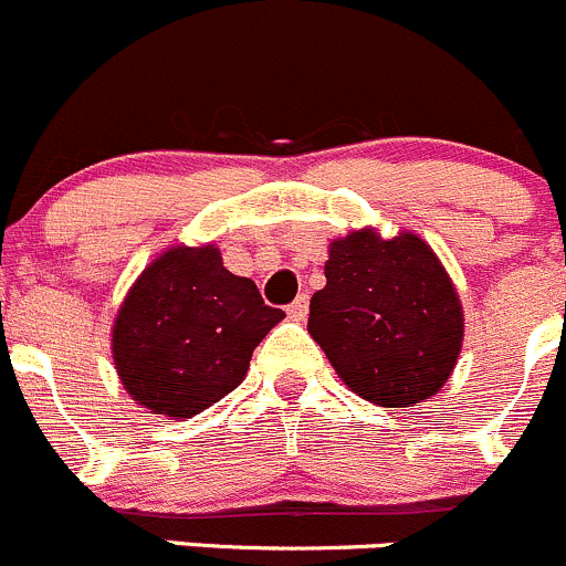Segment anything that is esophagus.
Masks as SVG:
<instances>
[{
  "instance_id": "obj_1",
  "label": "esophagus",
  "mask_w": 566,
  "mask_h": 566,
  "mask_svg": "<svg viewBox=\"0 0 566 566\" xmlns=\"http://www.w3.org/2000/svg\"><path fill=\"white\" fill-rule=\"evenodd\" d=\"M307 305H311V300H307V294H300L294 302L289 305V316L296 318V322H302V318L307 316Z\"/></svg>"
}]
</instances>
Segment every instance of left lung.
<instances>
[{"mask_svg": "<svg viewBox=\"0 0 566 566\" xmlns=\"http://www.w3.org/2000/svg\"><path fill=\"white\" fill-rule=\"evenodd\" d=\"M324 277L307 333L357 396L412 407L443 388L465 327L454 283L423 239L355 231L329 244Z\"/></svg>", "mask_w": 566, "mask_h": 566, "instance_id": "obj_1", "label": "left lung"}]
</instances>
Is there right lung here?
<instances>
[{
  "label": "right lung",
  "instance_id": "right-lung-1",
  "mask_svg": "<svg viewBox=\"0 0 566 566\" xmlns=\"http://www.w3.org/2000/svg\"><path fill=\"white\" fill-rule=\"evenodd\" d=\"M285 316L217 248H172L132 285L112 329V355L134 401L192 418L244 379L253 349Z\"/></svg>",
  "mask_w": 566,
  "mask_h": 566
}]
</instances>
